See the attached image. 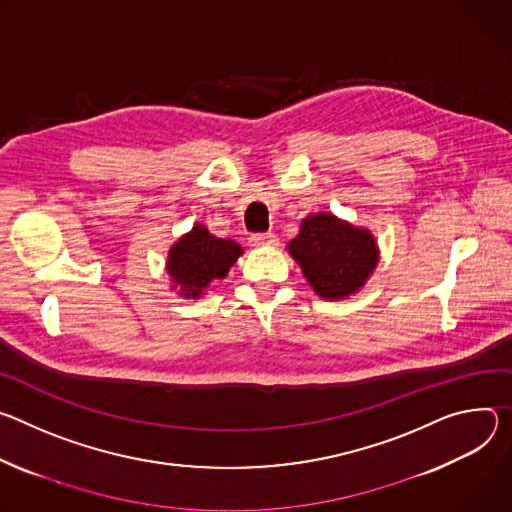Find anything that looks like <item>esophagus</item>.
I'll return each mask as SVG.
<instances>
[{
    "label": "esophagus",
    "mask_w": 512,
    "mask_h": 512,
    "mask_svg": "<svg viewBox=\"0 0 512 512\" xmlns=\"http://www.w3.org/2000/svg\"><path fill=\"white\" fill-rule=\"evenodd\" d=\"M276 244H278V238L270 232L250 236V246H254V248H266V246H276Z\"/></svg>",
    "instance_id": "34e87169"
}]
</instances>
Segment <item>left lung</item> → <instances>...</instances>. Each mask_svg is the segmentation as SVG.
<instances>
[{
  "instance_id": "obj_1",
  "label": "left lung",
  "mask_w": 512,
  "mask_h": 512,
  "mask_svg": "<svg viewBox=\"0 0 512 512\" xmlns=\"http://www.w3.org/2000/svg\"><path fill=\"white\" fill-rule=\"evenodd\" d=\"M317 297L342 301L356 295L374 274L380 250L370 230L327 211L301 219L287 244Z\"/></svg>"
}]
</instances>
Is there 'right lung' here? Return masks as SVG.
Instances as JSON below:
<instances>
[{"label": "right lung", "mask_w": 512, "mask_h": 512, "mask_svg": "<svg viewBox=\"0 0 512 512\" xmlns=\"http://www.w3.org/2000/svg\"><path fill=\"white\" fill-rule=\"evenodd\" d=\"M242 254L244 248L238 242L213 236L205 223L197 221L168 250L164 268L170 289L185 299H199L211 282L227 276Z\"/></svg>", "instance_id": "1"}]
</instances>
